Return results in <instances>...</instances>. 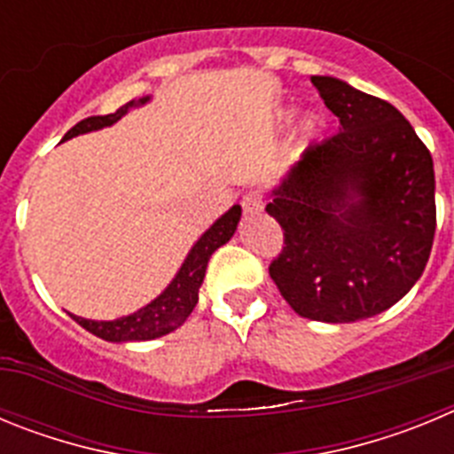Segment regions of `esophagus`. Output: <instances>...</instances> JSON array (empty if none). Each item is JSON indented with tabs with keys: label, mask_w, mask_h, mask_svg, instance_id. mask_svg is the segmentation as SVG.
I'll return each instance as SVG.
<instances>
[{
	"label": "esophagus",
	"mask_w": 454,
	"mask_h": 454,
	"mask_svg": "<svg viewBox=\"0 0 454 454\" xmlns=\"http://www.w3.org/2000/svg\"><path fill=\"white\" fill-rule=\"evenodd\" d=\"M240 204H243V211H246L247 215L262 214V211H263L262 192H259V191H247L246 195H243V200H240Z\"/></svg>",
	"instance_id": "1"
}]
</instances>
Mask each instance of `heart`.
<instances>
[{
  "label": "heart",
  "instance_id": "heart-1",
  "mask_svg": "<svg viewBox=\"0 0 454 454\" xmlns=\"http://www.w3.org/2000/svg\"><path fill=\"white\" fill-rule=\"evenodd\" d=\"M320 129H323V118H320L318 114H307L302 118V122H300V136H302L304 140H314L316 136L320 134Z\"/></svg>",
  "mask_w": 454,
  "mask_h": 454
}]
</instances>
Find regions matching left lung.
<instances>
[{
  "instance_id": "1",
  "label": "left lung",
  "mask_w": 454,
  "mask_h": 454,
  "mask_svg": "<svg viewBox=\"0 0 454 454\" xmlns=\"http://www.w3.org/2000/svg\"><path fill=\"white\" fill-rule=\"evenodd\" d=\"M339 134L311 145L272 188L284 250L270 277L295 314L355 323L423 275L436 230L434 163L398 108L334 77H311Z\"/></svg>"
}]
</instances>
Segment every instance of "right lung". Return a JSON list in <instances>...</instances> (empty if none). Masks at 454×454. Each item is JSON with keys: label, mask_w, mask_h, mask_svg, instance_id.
I'll return each instance as SVG.
<instances>
[{"label": "right lung", "mask_w": 454, "mask_h": 454, "mask_svg": "<svg viewBox=\"0 0 454 454\" xmlns=\"http://www.w3.org/2000/svg\"><path fill=\"white\" fill-rule=\"evenodd\" d=\"M147 102H150V95L140 99H131V102H127L124 106H120L115 114L92 115V118L82 120V122L74 124V127L63 136V140H70L79 134H88V131H98L104 129V127H111V124L118 122L122 115L129 114L131 108L143 106V104ZM239 220L240 207L234 204L227 214L220 215V218L200 236L198 243L191 247L188 256L184 259L182 268L177 270L175 279L166 286V291H163L159 298L152 300L150 304L140 307L138 311L115 320H88L70 314L72 320H77L83 330H88L90 334L99 336V339L104 340H111V343L152 340L175 332L179 325H184V320L191 316V311L195 309V304H198V293L204 282V272H207L208 259H211V254H214L220 246H224V243L234 236L236 227H239Z\"/></svg>", "instance_id": "right-lung-1"}]
</instances>
